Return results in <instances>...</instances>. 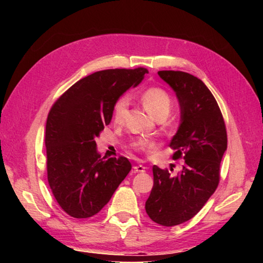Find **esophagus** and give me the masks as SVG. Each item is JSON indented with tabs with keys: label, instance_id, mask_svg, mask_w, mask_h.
Listing matches in <instances>:
<instances>
[{
	"label": "esophagus",
	"instance_id": "1",
	"mask_svg": "<svg viewBox=\"0 0 263 263\" xmlns=\"http://www.w3.org/2000/svg\"><path fill=\"white\" fill-rule=\"evenodd\" d=\"M133 171L136 173H144L146 172V167L142 166V164H137V166L133 167Z\"/></svg>",
	"mask_w": 263,
	"mask_h": 263
}]
</instances>
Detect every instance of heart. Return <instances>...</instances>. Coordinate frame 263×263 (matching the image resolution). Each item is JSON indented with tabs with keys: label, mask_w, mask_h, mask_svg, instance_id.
Returning a JSON list of instances; mask_svg holds the SVG:
<instances>
[{
	"label": "heart",
	"mask_w": 263,
	"mask_h": 263,
	"mask_svg": "<svg viewBox=\"0 0 263 263\" xmlns=\"http://www.w3.org/2000/svg\"><path fill=\"white\" fill-rule=\"evenodd\" d=\"M141 103L144 104L145 109L154 116L155 118L161 117V116H168L173 108V101L168 92L159 87H151L145 89L140 95ZM128 99L126 96H122L115 102L112 108V121L116 124H123L126 119L127 110H128ZM132 148L136 151H145L147 149L151 144L146 140H135L131 144Z\"/></svg>",
	"instance_id": "obj_1"
}]
</instances>
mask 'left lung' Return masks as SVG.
Returning a JSON list of instances; mask_svg holds the SVG:
<instances>
[{
	"label": "left lung",
	"mask_w": 263,
	"mask_h": 263,
	"mask_svg": "<svg viewBox=\"0 0 263 263\" xmlns=\"http://www.w3.org/2000/svg\"><path fill=\"white\" fill-rule=\"evenodd\" d=\"M158 74L180 102L181 125L169 147L174 149L173 160L183 158L184 164L177 176L153 166L154 184L145 209L157 224L175 226L197 215L216 191L228 133L217 101L202 80L180 70Z\"/></svg>",
	"instance_id": "obj_1"
}]
</instances>
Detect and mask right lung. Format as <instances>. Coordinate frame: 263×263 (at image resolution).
<instances>
[{
    "instance_id": "obj_1",
    "label": "right lung",
    "mask_w": 263,
    "mask_h": 263,
    "mask_svg": "<svg viewBox=\"0 0 263 263\" xmlns=\"http://www.w3.org/2000/svg\"><path fill=\"white\" fill-rule=\"evenodd\" d=\"M145 73L144 67L95 72L52 105L45 131L47 180L55 201L70 217L99 213L130 173L127 158H101L95 139L110 124L115 102L138 86Z\"/></svg>"
}]
</instances>
